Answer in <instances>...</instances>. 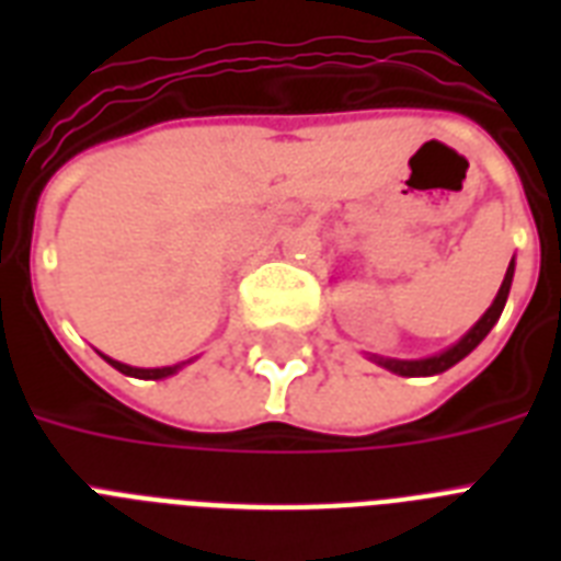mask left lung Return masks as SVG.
Here are the masks:
<instances>
[{
	"instance_id": "8db88e82",
	"label": "left lung",
	"mask_w": 561,
	"mask_h": 561,
	"mask_svg": "<svg viewBox=\"0 0 561 561\" xmlns=\"http://www.w3.org/2000/svg\"><path fill=\"white\" fill-rule=\"evenodd\" d=\"M513 273H515V262H510L504 282H501V290H497L495 302L486 308V314L480 317L478 323L471 325L469 332L462 334L460 341L454 343L451 350H445V352H439V355H434V358H422V360H396V358H375V360H378L383 369H390V373H396V375H408V378H413V375H436V373H445V369H451L454 364L466 358L471 350H478V343L483 341L489 332H492V325L497 323V317H501V311H504V306H506V297H510Z\"/></svg>"
}]
</instances>
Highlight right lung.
Returning <instances> with one entry per match:
<instances>
[{
    "label": "right lung",
    "mask_w": 561,
    "mask_h": 561,
    "mask_svg": "<svg viewBox=\"0 0 561 561\" xmlns=\"http://www.w3.org/2000/svg\"><path fill=\"white\" fill-rule=\"evenodd\" d=\"M107 364H113V367H116L118 373L134 375V378H153V381H157V378H169V375H174V373H178V369H180V364H178V367L139 369V367H127V364H122V360H113V358H107Z\"/></svg>",
    "instance_id": "obj_1"
}]
</instances>
